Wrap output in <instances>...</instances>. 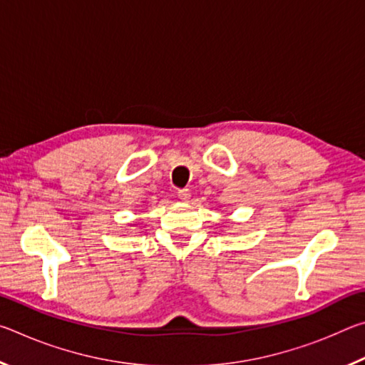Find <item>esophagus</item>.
<instances>
[{
    "label": "esophagus",
    "instance_id": "1",
    "mask_svg": "<svg viewBox=\"0 0 365 365\" xmlns=\"http://www.w3.org/2000/svg\"><path fill=\"white\" fill-rule=\"evenodd\" d=\"M178 197H180V200L182 201H185V202H187V201H190V197H191V193H190V190L188 188H183V190H178Z\"/></svg>",
    "mask_w": 365,
    "mask_h": 365
}]
</instances>
